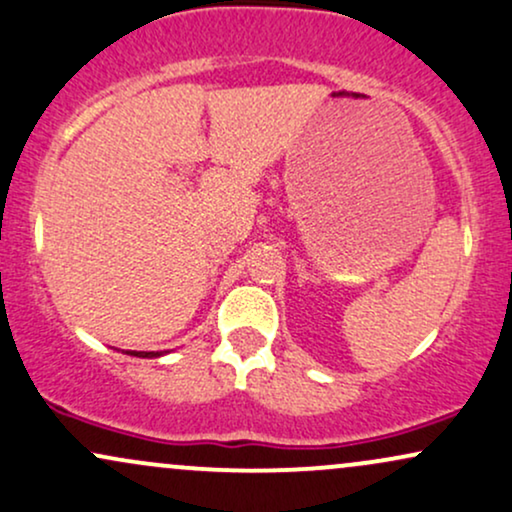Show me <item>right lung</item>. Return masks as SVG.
<instances>
[{
	"label": "right lung",
	"instance_id": "right-lung-1",
	"mask_svg": "<svg viewBox=\"0 0 512 512\" xmlns=\"http://www.w3.org/2000/svg\"><path fill=\"white\" fill-rule=\"evenodd\" d=\"M129 354H134V357H160L158 352H129Z\"/></svg>",
	"mask_w": 512,
	"mask_h": 512
}]
</instances>
